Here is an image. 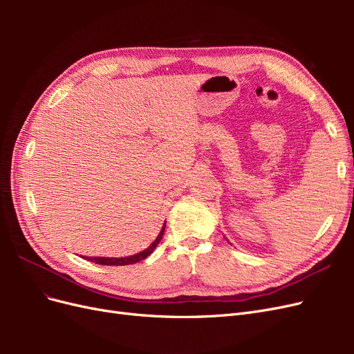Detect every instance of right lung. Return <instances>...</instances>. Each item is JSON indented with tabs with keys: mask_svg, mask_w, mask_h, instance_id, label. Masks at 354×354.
<instances>
[{
	"mask_svg": "<svg viewBox=\"0 0 354 354\" xmlns=\"http://www.w3.org/2000/svg\"><path fill=\"white\" fill-rule=\"evenodd\" d=\"M164 230H165V223H164V226H162V230L159 232L158 238L152 242V245L149 246V248H146L145 251L138 252V254H136V255L122 257V259H111V257H84V259L88 260V261H93V263H95V264H103V266H128V264L138 263V261L145 260L146 257H149V255H151V254L153 252V250L158 246L159 241L162 239Z\"/></svg>",
	"mask_w": 354,
	"mask_h": 354,
	"instance_id": "add662e5",
	"label": "right lung"
}]
</instances>
